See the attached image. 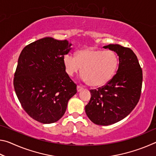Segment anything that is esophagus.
<instances>
[{"mask_svg": "<svg viewBox=\"0 0 156 156\" xmlns=\"http://www.w3.org/2000/svg\"><path fill=\"white\" fill-rule=\"evenodd\" d=\"M83 87H81V86H80V85H78V86H77V91H78V92L82 91V90H83Z\"/></svg>", "mask_w": 156, "mask_h": 156, "instance_id": "1", "label": "esophagus"}]
</instances>
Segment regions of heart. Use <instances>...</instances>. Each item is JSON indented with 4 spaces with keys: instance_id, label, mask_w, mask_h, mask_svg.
I'll return each mask as SVG.
<instances>
[{
    "instance_id": "1",
    "label": "heart",
    "mask_w": 156,
    "mask_h": 156,
    "mask_svg": "<svg viewBox=\"0 0 156 156\" xmlns=\"http://www.w3.org/2000/svg\"><path fill=\"white\" fill-rule=\"evenodd\" d=\"M118 60L110 50L82 49L76 56L67 54L64 57V65L67 74L72 76L81 69L86 83L91 87L105 85L113 77L118 68Z\"/></svg>"
}]
</instances>
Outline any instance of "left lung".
<instances>
[{"label":"left lung","instance_id":"1","mask_svg":"<svg viewBox=\"0 0 156 156\" xmlns=\"http://www.w3.org/2000/svg\"><path fill=\"white\" fill-rule=\"evenodd\" d=\"M103 48L118 54L119 65L112 80L98 89H91L85 106L87 115L98 125L107 126L126 117L138 104L141 95L142 71L130 48L110 44Z\"/></svg>","mask_w":156,"mask_h":156}]
</instances>
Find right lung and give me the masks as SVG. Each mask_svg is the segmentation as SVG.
I'll use <instances>...</instances> for the list:
<instances>
[{"label":"right lung","mask_w":156,"mask_h":156,"mask_svg":"<svg viewBox=\"0 0 156 156\" xmlns=\"http://www.w3.org/2000/svg\"><path fill=\"white\" fill-rule=\"evenodd\" d=\"M67 40L51 38L33 42L21 51L14 87L21 106L34 120L57 122L76 94V84L65 72L64 56L71 50Z\"/></svg>","instance_id":"add662e5"}]
</instances>
